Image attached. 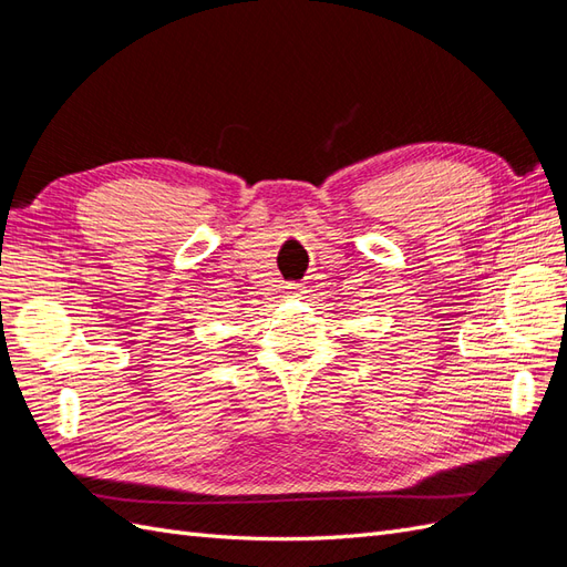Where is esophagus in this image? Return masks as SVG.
<instances>
[{"mask_svg":"<svg viewBox=\"0 0 567 567\" xmlns=\"http://www.w3.org/2000/svg\"><path fill=\"white\" fill-rule=\"evenodd\" d=\"M286 293H288V296H300V293H302V286H300V284H288V286H286Z\"/></svg>","mask_w":567,"mask_h":567,"instance_id":"34e87169","label":"esophagus"}]
</instances>
